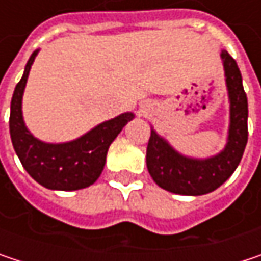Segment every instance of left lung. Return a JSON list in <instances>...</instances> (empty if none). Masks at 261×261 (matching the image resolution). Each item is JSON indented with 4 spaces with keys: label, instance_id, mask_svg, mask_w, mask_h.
Returning a JSON list of instances; mask_svg holds the SVG:
<instances>
[{
    "label": "left lung",
    "instance_id": "1",
    "mask_svg": "<svg viewBox=\"0 0 261 261\" xmlns=\"http://www.w3.org/2000/svg\"><path fill=\"white\" fill-rule=\"evenodd\" d=\"M230 98L228 140L219 154L210 159H190L175 151L154 130L146 148V166L162 189L178 195H205L227 181L239 166L248 142V99L236 60L221 53Z\"/></svg>",
    "mask_w": 261,
    "mask_h": 261
}]
</instances>
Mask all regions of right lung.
I'll list each match as a JSON object with an SVG mask.
<instances>
[{
    "label": "right lung",
    "mask_w": 261,
    "mask_h": 261,
    "mask_svg": "<svg viewBox=\"0 0 261 261\" xmlns=\"http://www.w3.org/2000/svg\"><path fill=\"white\" fill-rule=\"evenodd\" d=\"M39 51L28 59L10 104V137L27 172L46 189L79 190L89 187L101 175L110 143L134 118L127 112L106 121L81 137L66 143H45L27 130L22 118V95L31 65Z\"/></svg>",
    "instance_id": "1"
}]
</instances>
